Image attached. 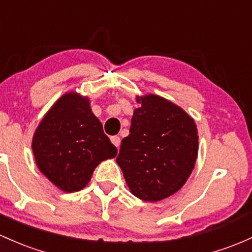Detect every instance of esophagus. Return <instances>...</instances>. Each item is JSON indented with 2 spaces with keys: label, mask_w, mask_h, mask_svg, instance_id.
<instances>
[{
  "label": "esophagus",
  "mask_w": 252,
  "mask_h": 252,
  "mask_svg": "<svg viewBox=\"0 0 252 252\" xmlns=\"http://www.w3.org/2000/svg\"><path fill=\"white\" fill-rule=\"evenodd\" d=\"M111 142L116 146V147L118 148V147H120V145H121V137L120 136H112L111 137Z\"/></svg>",
  "instance_id": "1"
}]
</instances>
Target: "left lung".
<instances>
[{
    "label": "left lung",
    "mask_w": 252,
    "mask_h": 252,
    "mask_svg": "<svg viewBox=\"0 0 252 252\" xmlns=\"http://www.w3.org/2000/svg\"><path fill=\"white\" fill-rule=\"evenodd\" d=\"M130 134L122 140L117 164L132 195L157 202L178 191L195 167L198 136L183 109L156 94L136 96Z\"/></svg>",
    "instance_id": "1"
}]
</instances>
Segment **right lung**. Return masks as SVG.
I'll use <instances>...</instances> for the list:
<instances>
[{"mask_svg": "<svg viewBox=\"0 0 252 252\" xmlns=\"http://www.w3.org/2000/svg\"><path fill=\"white\" fill-rule=\"evenodd\" d=\"M32 151L40 172L65 192L84 189L94 168L117 156L90 99L76 92L65 93L46 112L33 135Z\"/></svg>", "mask_w": 252, "mask_h": 252, "instance_id": "add662e5", "label": "right lung"}]
</instances>
